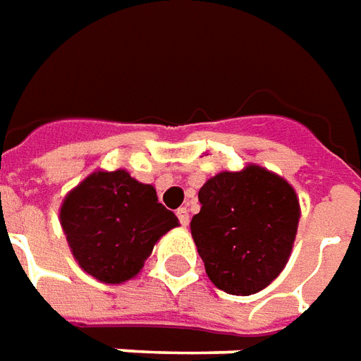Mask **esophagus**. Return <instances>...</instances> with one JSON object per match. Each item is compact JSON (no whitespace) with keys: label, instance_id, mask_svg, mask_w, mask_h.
Masks as SVG:
<instances>
[{"label":"esophagus","instance_id":"obj_1","mask_svg":"<svg viewBox=\"0 0 361 361\" xmlns=\"http://www.w3.org/2000/svg\"><path fill=\"white\" fill-rule=\"evenodd\" d=\"M178 219H180L181 226H188V224H189L188 207H181V209H178Z\"/></svg>","mask_w":361,"mask_h":361}]
</instances>
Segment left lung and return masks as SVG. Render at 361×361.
Returning a JSON list of instances; mask_svg holds the SVG:
<instances>
[{"mask_svg":"<svg viewBox=\"0 0 361 361\" xmlns=\"http://www.w3.org/2000/svg\"><path fill=\"white\" fill-rule=\"evenodd\" d=\"M191 236L209 279L231 295L262 291L286 268L301 216L295 189L250 164L199 189Z\"/></svg>","mask_w":361,"mask_h":361,"instance_id":"obj_1","label":"left lung"}]
</instances>
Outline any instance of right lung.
<instances>
[{
	"label": "right lung",
	"instance_id": "right-lung-1",
	"mask_svg": "<svg viewBox=\"0 0 361 361\" xmlns=\"http://www.w3.org/2000/svg\"><path fill=\"white\" fill-rule=\"evenodd\" d=\"M60 224L80 268L103 283L137 276L154 244L178 226L156 189L127 170L93 172L60 207Z\"/></svg>",
	"mask_w": 361,
	"mask_h": 361
}]
</instances>
